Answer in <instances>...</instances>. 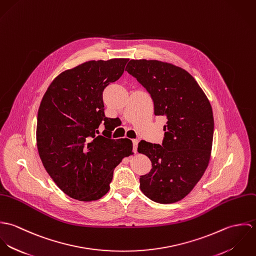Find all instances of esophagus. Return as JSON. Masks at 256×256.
<instances>
[{
    "label": "esophagus",
    "mask_w": 256,
    "mask_h": 256,
    "mask_svg": "<svg viewBox=\"0 0 256 256\" xmlns=\"http://www.w3.org/2000/svg\"><path fill=\"white\" fill-rule=\"evenodd\" d=\"M132 142H133V148H134V152H137V148H138V143H139V140H137V139H134Z\"/></svg>",
    "instance_id": "34e87169"
}]
</instances>
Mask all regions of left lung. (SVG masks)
<instances>
[{
	"label": "left lung",
	"instance_id": "1",
	"mask_svg": "<svg viewBox=\"0 0 256 256\" xmlns=\"http://www.w3.org/2000/svg\"><path fill=\"white\" fill-rule=\"evenodd\" d=\"M126 71L150 94L154 114L168 119L162 146L144 140L138 145L152 162L150 172L140 178V188L156 203L178 202L208 166L214 134L211 104L195 78L172 64L130 60Z\"/></svg>",
	"mask_w": 256,
	"mask_h": 256
}]
</instances>
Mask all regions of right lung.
<instances>
[{
  "label": "right lung",
  "mask_w": 256,
  "mask_h": 256,
  "mask_svg": "<svg viewBox=\"0 0 256 256\" xmlns=\"http://www.w3.org/2000/svg\"><path fill=\"white\" fill-rule=\"evenodd\" d=\"M129 59L88 61L57 76L37 114L38 154L48 174L71 198L94 201L110 189L113 170L132 154V141L111 139L104 90L117 80ZM105 121L106 130L98 127Z\"/></svg>",
  "instance_id": "1"
}]
</instances>
